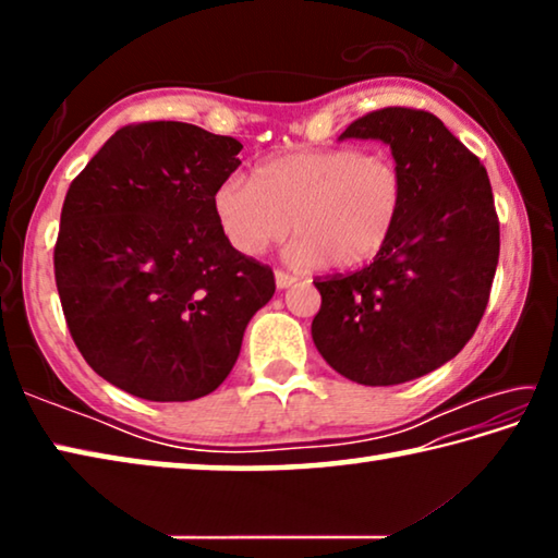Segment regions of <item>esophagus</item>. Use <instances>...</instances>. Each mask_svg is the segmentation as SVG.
Wrapping results in <instances>:
<instances>
[{
  "label": "esophagus",
  "instance_id": "obj_1",
  "mask_svg": "<svg viewBox=\"0 0 558 558\" xmlns=\"http://www.w3.org/2000/svg\"><path fill=\"white\" fill-rule=\"evenodd\" d=\"M298 282V278L295 276H290V272H286V270H276V286H278V290H286V288H292Z\"/></svg>",
  "mask_w": 558,
  "mask_h": 558
}]
</instances>
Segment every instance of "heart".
Listing matches in <instances>:
<instances>
[{
	"label": "heart",
	"instance_id": "1",
	"mask_svg": "<svg viewBox=\"0 0 558 558\" xmlns=\"http://www.w3.org/2000/svg\"><path fill=\"white\" fill-rule=\"evenodd\" d=\"M405 199L399 165L359 147L310 149L268 159L253 182L229 177L214 192L223 239L260 256L290 231V258L349 270L372 263L391 241Z\"/></svg>",
	"mask_w": 558,
	"mask_h": 558
}]
</instances>
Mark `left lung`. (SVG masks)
<instances>
[{
	"mask_svg": "<svg viewBox=\"0 0 558 558\" xmlns=\"http://www.w3.org/2000/svg\"><path fill=\"white\" fill-rule=\"evenodd\" d=\"M381 140L405 182L386 248L352 276L315 280L313 342L335 372L393 386L450 362L483 319L499 258L485 167L426 110L384 108L339 140Z\"/></svg>",
	"mask_w": 558,
	"mask_h": 558,
	"instance_id": "8db88e82",
	"label": "left lung"
}]
</instances>
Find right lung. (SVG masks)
I'll return each mask as SVG.
<instances>
[{
  "instance_id": "obj_1",
  "label": "right lung",
  "mask_w": 558,
  "mask_h": 558,
  "mask_svg": "<svg viewBox=\"0 0 558 558\" xmlns=\"http://www.w3.org/2000/svg\"><path fill=\"white\" fill-rule=\"evenodd\" d=\"M243 145L189 122L118 130L73 179L53 251L65 323L90 369L147 401L219 389L268 266L223 239L214 192Z\"/></svg>"
}]
</instances>
